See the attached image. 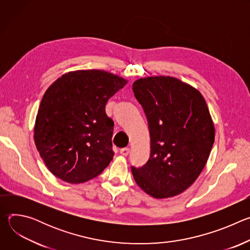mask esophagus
<instances>
[{"label": "esophagus", "instance_id": "obj_1", "mask_svg": "<svg viewBox=\"0 0 250 250\" xmlns=\"http://www.w3.org/2000/svg\"><path fill=\"white\" fill-rule=\"evenodd\" d=\"M129 152H130V149H129L128 147H125V148H122V149L120 150V153H121L122 155H124V156L128 155Z\"/></svg>", "mask_w": 250, "mask_h": 250}]
</instances>
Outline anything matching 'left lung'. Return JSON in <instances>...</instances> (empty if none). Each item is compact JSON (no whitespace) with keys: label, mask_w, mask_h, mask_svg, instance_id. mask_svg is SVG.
I'll return each mask as SVG.
<instances>
[{"label":"left lung","mask_w":250,"mask_h":250,"mask_svg":"<svg viewBox=\"0 0 250 250\" xmlns=\"http://www.w3.org/2000/svg\"><path fill=\"white\" fill-rule=\"evenodd\" d=\"M132 90L146 113L150 156L131 167L136 184L156 199L183 193L204 169L215 142V127L202 94L170 76L140 78Z\"/></svg>","instance_id":"obj_1"}]
</instances>
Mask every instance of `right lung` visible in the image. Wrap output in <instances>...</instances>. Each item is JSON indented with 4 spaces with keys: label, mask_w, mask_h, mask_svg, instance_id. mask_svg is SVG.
Instances as JSON below:
<instances>
[{
    "label": "right lung",
    "mask_w": 250,
    "mask_h": 250,
    "mask_svg": "<svg viewBox=\"0 0 250 250\" xmlns=\"http://www.w3.org/2000/svg\"><path fill=\"white\" fill-rule=\"evenodd\" d=\"M127 81L104 70H77L58 78L42 97L34 144L48 170L79 184L100 175L114 157V122L105 104Z\"/></svg>",
    "instance_id": "1"
}]
</instances>
